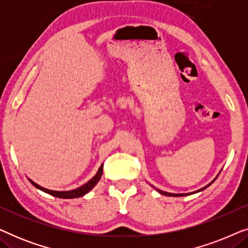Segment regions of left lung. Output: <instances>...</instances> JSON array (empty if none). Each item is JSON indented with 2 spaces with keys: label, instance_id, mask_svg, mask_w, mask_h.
<instances>
[{
  "label": "left lung",
  "instance_id": "left-lung-1",
  "mask_svg": "<svg viewBox=\"0 0 248 248\" xmlns=\"http://www.w3.org/2000/svg\"><path fill=\"white\" fill-rule=\"evenodd\" d=\"M216 178H217V177H216ZM216 178H215V179H216ZM215 179H213V181H212L211 183H210V184H208L206 186H204V187L200 188L199 191H195V192H192V193H186V194H185V193H182V194H175V193H168V192H164V191H161V189L155 188V191H157V192L160 193V194H162V195H166V196H184V195H191V194H194V193L201 192V191H203V189H205L206 187H208V186H210V185L212 184L213 182H215ZM151 186H152V185H151ZM152 187H154V186H152Z\"/></svg>",
  "mask_w": 248,
  "mask_h": 248
}]
</instances>
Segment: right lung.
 I'll return each instance as SVG.
<instances>
[{
  "label": "right lung",
  "mask_w": 248,
  "mask_h": 248,
  "mask_svg": "<svg viewBox=\"0 0 248 248\" xmlns=\"http://www.w3.org/2000/svg\"><path fill=\"white\" fill-rule=\"evenodd\" d=\"M103 168H104V165L101 164L99 169H98L97 174L94 175L93 177L91 178L89 182H87L86 184L82 185V186H80V187H78L76 189H72V191H52V189H47L45 187H42V186H40V185L36 184L35 182H32L31 179H29V181H30V183H31L33 186H35V187L40 189V191L47 193V194H50V195L55 196V198H60V199L81 198V196L86 195L88 192H90L91 189H93L94 186H96L97 183L99 182V179L101 178V175H103Z\"/></svg>",
  "instance_id": "1"
}]
</instances>
